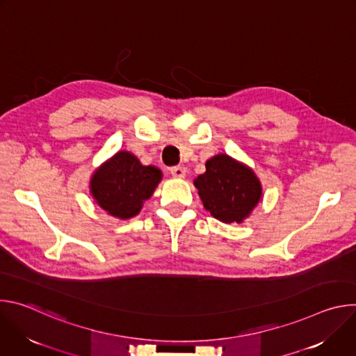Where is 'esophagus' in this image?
Segmentation results:
<instances>
[{
	"label": "esophagus",
	"mask_w": 356,
	"mask_h": 356,
	"mask_svg": "<svg viewBox=\"0 0 356 356\" xmlns=\"http://www.w3.org/2000/svg\"><path fill=\"white\" fill-rule=\"evenodd\" d=\"M170 175L176 179H183L186 176V168L184 166H173L170 169Z\"/></svg>",
	"instance_id": "1"
}]
</instances>
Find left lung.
<instances>
[{
	"label": "left lung",
	"mask_w": 356,
	"mask_h": 356,
	"mask_svg": "<svg viewBox=\"0 0 356 356\" xmlns=\"http://www.w3.org/2000/svg\"><path fill=\"white\" fill-rule=\"evenodd\" d=\"M204 209L225 224H241L262 197L257 175L246 165L220 154L206 162V172L194 180Z\"/></svg>",
	"instance_id": "8db88e82"
}]
</instances>
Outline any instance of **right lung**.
Segmentation results:
<instances>
[{
  "label": "right lung",
  "instance_id": "obj_1",
  "mask_svg": "<svg viewBox=\"0 0 356 356\" xmlns=\"http://www.w3.org/2000/svg\"><path fill=\"white\" fill-rule=\"evenodd\" d=\"M161 180L162 172L158 168L143 166L131 152L120 150L94 172L90 191L110 216L128 220L139 214Z\"/></svg>",
  "mask_w": 356,
  "mask_h": 356
}]
</instances>
